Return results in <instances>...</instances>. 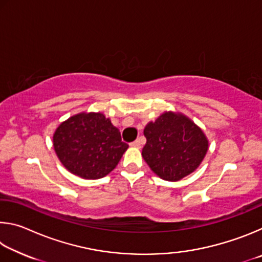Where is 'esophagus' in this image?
<instances>
[{
  "instance_id": "34e87169",
  "label": "esophagus",
  "mask_w": 262,
  "mask_h": 262,
  "mask_svg": "<svg viewBox=\"0 0 262 262\" xmlns=\"http://www.w3.org/2000/svg\"><path fill=\"white\" fill-rule=\"evenodd\" d=\"M130 145H132V147H135V148H140V145H141L140 140H135L134 142H132Z\"/></svg>"
}]
</instances>
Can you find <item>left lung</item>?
<instances>
[{
    "mask_svg": "<svg viewBox=\"0 0 262 262\" xmlns=\"http://www.w3.org/2000/svg\"><path fill=\"white\" fill-rule=\"evenodd\" d=\"M142 157L159 178L178 181L194 172L208 151L205 133L181 113L164 112L144 128Z\"/></svg>",
    "mask_w": 262,
    "mask_h": 262,
    "instance_id": "1",
    "label": "left lung"
}]
</instances>
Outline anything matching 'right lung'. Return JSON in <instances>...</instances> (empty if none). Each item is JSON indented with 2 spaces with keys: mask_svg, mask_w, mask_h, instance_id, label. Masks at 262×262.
Instances as JSON below:
<instances>
[{
  "mask_svg": "<svg viewBox=\"0 0 262 262\" xmlns=\"http://www.w3.org/2000/svg\"><path fill=\"white\" fill-rule=\"evenodd\" d=\"M60 162L83 179H99L113 171L128 144L103 113H78L60 123L53 135Z\"/></svg>",
  "mask_w": 262,
  "mask_h": 262,
  "instance_id": "add662e5",
  "label": "right lung"
}]
</instances>
